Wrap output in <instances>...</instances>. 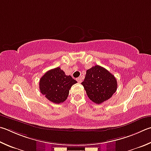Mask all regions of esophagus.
Here are the masks:
<instances>
[{
	"mask_svg": "<svg viewBox=\"0 0 151 151\" xmlns=\"http://www.w3.org/2000/svg\"><path fill=\"white\" fill-rule=\"evenodd\" d=\"M76 81H77V82L78 83H81V82H82V78H81V77H78V78H76Z\"/></svg>",
	"mask_w": 151,
	"mask_h": 151,
	"instance_id": "1",
	"label": "esophagus"
}]
</instances>
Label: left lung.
Listing matches in <instances>:
<instances>
[{"mask_svg": "<svg viewBox=\"0 0 151 151\" xmlns=\"http://www.w3.org/2000/svg\"><path fill=\"white\" fill-rule=\"evenodd\" d=\"M86 94L93 102L100 104L109 99L117 88L115 76L104 67L96 65L86 70L82 83Z\"/></svg>", "mask_w": 151, "mask_h": 151, "instance_id": "8db88e82", "label": "left lung"}]
</instances>
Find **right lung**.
Returning a JSON list of instances; mask_svg holds the SVG:
<instances>
[{
    "label": "right lung",
    "mask_w": 151,
    "mask_h": 151,
    "mask_svg": "<svg viewBox=\"0 0 151 151\" xmlns=\"http://www.w3.org/2000/svg\"><path fill=\"white\" fill-rule=\"evenodd\" d=\"M77 82L71 76H67L60 67L48 70L40 78L41 93L55 104L63 103L67 100L69 90Z\"/></svg>",
    "instance_id": "right-lung-1"
}]
</instances>
